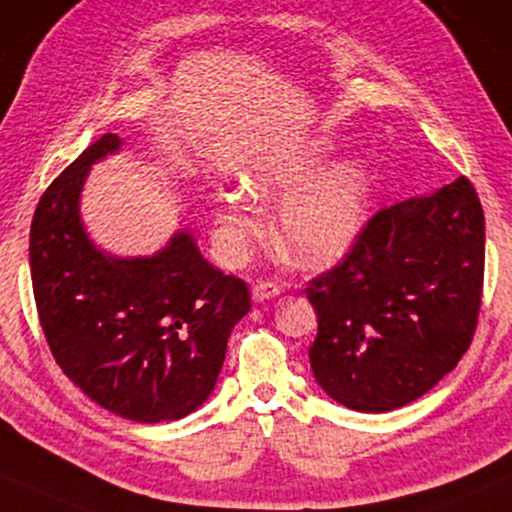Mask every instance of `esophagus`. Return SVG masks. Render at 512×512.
<instances>
[{
  "label": "esophagus",
  "instance_id": "obj_1",
  "mask_svg": "<svg viewBox=\"0 0 512 512\" xmlns=\"http://www.w3.org/2000/svg\"><path fill=\"white\" fill-rule=\"evenodd\" d=\"M280 294V287L276 283H257L253 287V301L255 304H264V301L276 299Z\"/></svg>",
  "mask_w": 512,
  "mask_h": 512
}]
</instances>
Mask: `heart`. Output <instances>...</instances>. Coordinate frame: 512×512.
Segmentation results:
<instances>
[{"instance_id":"heart-1","label":"heart","mask_w":512,"mask_h":512,"mask_svg":"<svg viewBox=\"0 0 512 512\" xmlns=\"http://www.w3.org/2000/svg\"><path fill=\"white\" fill-rule=\"evenodd\" d=\"M334 150L329 136H313L259 157L241 176V194L255 204L285 197L273 220V239L290 262L304 269L341 259L369 218V167L359 157H345L321 172ZM245 200L227 197L215 208L222 248L232 257L241 255L255 227Z\"/></svg>"}]
</instances>
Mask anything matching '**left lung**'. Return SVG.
<instances>
[{"label":"left lung","mask_w":512,"mask_h":512,"mask_svg":"<svg viewBox=\"0 0 512 512\" xmlns=\"http://www.w3.org/2000/svg\"><path fill=\"white\" fill-rule=\"evenodd\" d=\"M482 271L485 215L464 176L383 208L345 262L306 290L318 385L359 413L420 399L469 348Z\"/></svg>","instance_id":"obj_1"}]
</instances>
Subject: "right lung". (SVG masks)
Listing matches in <instances>:
<instances>
[{
  "mask_svg": "<svg viewBox=\"0 0 512 512\" xmlns=\"http://www.w3.org/2000/svg\"><path fill=\"white\" fill-rule=\"evenodd\" d=\"M122 146L104 134L43 192L30 232L34 299L55 362L83 394L125 420L171 422L211 397L250 292L206 262L187 227L153 255L95 243L81 194L92 164Z\"/></svg>",
  "mask_w": 512,
  "mask_h": 512,
  "instance_id": "add662e5",
  "label": "right lung"
}]
</instances>
